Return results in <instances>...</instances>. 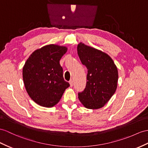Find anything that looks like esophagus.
Masks as SVG:
<instances>
[{"label":"esophagus","mask_w":148,"mask_h":148,"mask_svg":"<svg viewBox=\"0 0 148 148\" xmlns=\"http://www.w3.org/2000/svg\"><path fill=\"white\" fill-rule=\"evenodd\" d=\"M69 82H70V86H73V81L72 80H71Z\"/></svg>","instance_id":"1"}]
</instances>
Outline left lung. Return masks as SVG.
<instances>
[{
	"instance_id": "obj_1",
	"label": "left lung",
	"mask_w": 148,
	"mask_h": 148,
	"mask_svg": "<svg viewBox=\"0 0 148 148\" xmlns=\"http://www.w3.org/2000/svg\"><path fill=\"white\" fill-rule=\"evenodd\" d=\"M77 51L81 62L88 70L85 88L78 92V99L87 109H100L116 90L117 67L106 53L82 42L78 45Z\"/></svg>"
}]
</instances>
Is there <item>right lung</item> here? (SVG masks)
I'll return each mask as SVG.
<instances>
[{
  "label": "right lung",
  "instance_id": "obj_1",
  "mask_svg": "<svg viewBox=\"0 0 148 148\" xmlns=\"http://www.w3.org/2000/svg\"><path fill=\"white\" fill-rule=\"evenodd\" d=\"M67 51L64 46L49 45L36 50L25 63L24 84L28 95L38 105L51 107L60 101L70 86L64 80L60 60Z\"/></svg>",
  "mask_w": 148,
  "mask_h": 148
}]
</instances>
